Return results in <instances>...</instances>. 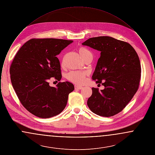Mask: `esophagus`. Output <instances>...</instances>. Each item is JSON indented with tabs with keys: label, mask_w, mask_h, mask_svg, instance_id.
<instances>
[{
	"label": "esophagus",
	"mask_w": 155,
	"mask_h": 155,
	"mask_svg": "<svg viewBox=\"0 0 155 155\" xmlns=\"http://www.w3.org/2000/svg\"><path fill=\"white\" fill-rule=\"evenodd\" d=\"M83 87L81 86H79V85H75V89H81Z\"/></svg>",
	"instance_id": "1"
}]
</instances>
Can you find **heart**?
<instances>
[{
  "label": "heart",
  "mask_w": 155,
  "mask_h": 155,
  "mask_svg": "<svg viewBox=\"0 0 155 155\" xmlns=\"http://www.w3.org/2000/svg\"><path fill=\"white\" fill-rule=\"evenodd\" d=\"M78 53L84 61L89 57H92L91 52L85 48H79ZM63 64L64 61H63L62 65H63ZM86 75L87 73L84 72L71 71L67 74V78L68 80L73 82L74 84L81 85L85 82Z\"/></svg>",
  "instance_id": "b5f03b06"
}]
</instances>
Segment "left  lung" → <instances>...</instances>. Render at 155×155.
<instances>
[{"label": "left lung", "mask_w": 155, "mask_h": 155, "mask_svg": "<svg viewBox=\"0 0 155 155\" xmlns=\"http://www.w3.org/2000/svg\"><path fill=\"white\" fill-rule=\"evenodd\" d=\"M82 45L101 52L92 77L104 87L101 91L92 88L88 106L97 115L113 116L125 107L138 89L139 57L131 45L112 37L91 38Z\"/></svg>", "instance_id": "1"}]
</instances>
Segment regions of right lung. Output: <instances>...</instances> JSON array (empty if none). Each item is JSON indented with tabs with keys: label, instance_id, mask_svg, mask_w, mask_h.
I'll use <instances>...</instances> for the list:
<instances>
[{
	"label": "right lung",
	"instance_id": "right-lung-1",
	"mask_svg": "<svg viewBox=\"0 0 155 155\" xmlns=\"http://www.w3.org/2000/svg\"><path fill=\"white\" fill-rule=\"evenodd\" d=\"M73 41L53 38L32 39L22 45L10 68L13 87L23 106L38 117L47 118L60 114L73 91L70 82L49 85L52 77L61 78L56 57Z\"/></svg>",
	"mask_w": 155,
	"mask_h": 155
}]
</instances>
